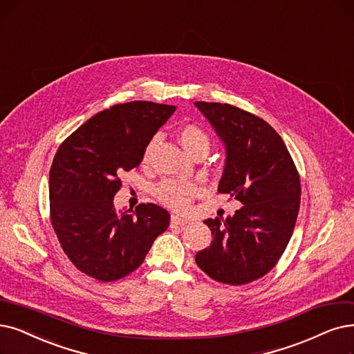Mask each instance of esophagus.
Masks as SVG:
<instances>
[{"instance_id":"1","label":"esophagus","mask_w":354,"mask_h":354,"mask_svg":"<svg viewBox=\"0 0 354 354\" xmlns=\"http://www.w3.org/2000/svg\"><path fill=\"white\" fill-rule=\"evenodd\" d=\"M171 223L173 225H186V223H189V219L178 216V215H173L171 216Z\"/></svg>"}]
</instances>
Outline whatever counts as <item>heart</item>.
<instances>
[{"instance_id":"1","label":"heart","mask_w":354,"mask_h":354,"mask_svg":"<svg viewBox=\"0 0 354 354\" xmlns=\"http://www.w3.org/2000/svg\"><path fill=\"white\" fill-rule=\"evenodd\" d=\"M178 139L181 145L190 155L207 153L210 149V138L209 135L197 124H185L178 129ZM155 142V138L148 144L144 152V161H148L151 148ZM201 192V186L194 181H185L176 178H164L157 183L153 187V196L157 199L171 209L183 210L186 209L193 197Z\"/></svg>"}]
</instances>
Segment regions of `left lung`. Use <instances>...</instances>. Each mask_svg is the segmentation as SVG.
<instances>
[{
	"instance_id": "left-lung-1",
	"label": "left lung",
	"mask_w": 354,
	"mask_h": 354,
	"mask_svg": "<svg viewBox=\"0 0 354 354\" xmlns=\"http://www.w3.org/2000/svg\"><path fill=\"white\" fill-rule=\"evenodd\" d=\"M194 104L226 147L218 190L244 205L232 218L205 221L214 239L194 259L219 283L247 285L270 272L289 244L301 205L299 173L266 120L226 103Z\"/></svg>"
}]
</instances>
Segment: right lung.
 Masks as SVG:
<instances>
[{
	"instance_id": "1",
	"label": "right lung",
	"mask_w": 354,
	"mask_h": 354,
	"mask_svg": "<svg viewBox=\"0 0 354 354\" xmlns=\"http://www.w3.org/2000/svg\"><path fill=\"white\" fill-rule=\"evenodd\" d=\"M176 111L152 102L115 104L97 113L59 145L49 173L50 221L80 272L115 281L144 263L169 214L140 203L118 215L113 197L120 176L138 168L152 136Z\"/></svg>"
}]
</instances>
